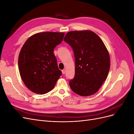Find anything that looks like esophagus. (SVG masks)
<instances>
[{
	"instance_id": "obj_1",
	"label": "esophagus",
	"mask_w": 134,
	"mask_h": 134,
	"mask_svg": "<svg viewBox=\"0 0 134 134\" xmlns=\"http://www.w3.org/2000/svg\"><path fill=\"white\" fill-rule=\"evenodd\" d=\"M65 72H66V69H63V70H62V73L63 74H65Z\"/></svg>"
}]
</instances>
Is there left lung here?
I'll list each match as a JSON object with an SVG mask.
<instances>
[{
    "label": "left lung",
    "instance_id": "1",
    "mask_svg": "<svg viewBox=\"0 0 134 134\" xmlns=\"http://www.w3.org/2000/svg\"><path fill=\"white\" fill-rule=\"evenodd\" d=\"M64 41L72 48L75 59L71 90L81 96L95 94L106 80L110 68L109 52L101 38L90 30L72 31Z\"/></svg>",
    "mask_w": 134,
    "mask_h": 134
}]
</instances>
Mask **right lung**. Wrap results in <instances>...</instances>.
<instances>
[{
	"instance_id": "right-lung-1",
	"label": "right lung",
	"mask_w": 134,
	"mask_h": 134,
	"mask_svg": "<svg viewBox=\"0 0 134 134\" xmlns=\"http://www.w3.org/2000/svg\"><path fill=\"white\" fill-rule=\"evenodd\" d=\"M64 32H44L30 36L18 56V69L26 87L43 94L53 89L62 75L54 49L63 40Z\"/></svg>"
}]
</instances>
